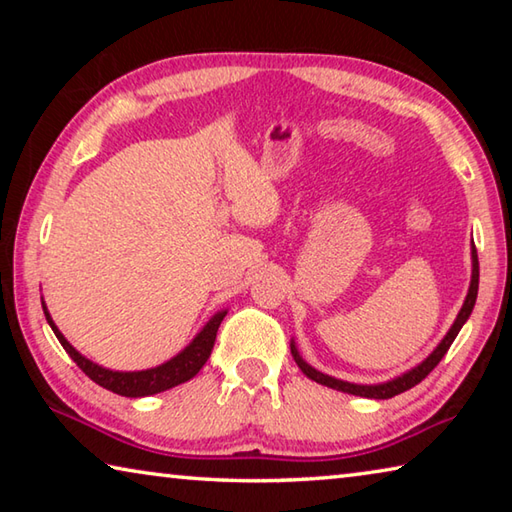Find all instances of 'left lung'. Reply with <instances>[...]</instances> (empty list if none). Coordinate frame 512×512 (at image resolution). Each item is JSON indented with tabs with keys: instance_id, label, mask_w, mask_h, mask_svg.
I'll return each instance as SVG.
<instances>
[{
	"instance_id": "1",
	"label": "left lung",
	"mask_w": 512,
	"mask_h": 512,
	"mask_svg": "<svg viewBox=\"0 0 512 512\" xmlns=\"http://www.w3.org/2000/svg\"><path fill=\"white\" fill-rule=\"evenodd\" d=\"M476 293H479V257H476V248H472V282H470V291H467V298L463 302L461 311H458V316L454 320L452 329H449L447 336L436 350H433L427 359H424L418 368H413L409 372H404L402 377H397L393 381H386V384H377V386H361V384H350V381H341V379H334L329 375H323V372H318L316 368H311L309 363L300 357L296 345L291 343V354L293 359H296L298 368L305 372L309 379H314L316 384H323L327 388H334V391H341V393H348V395H359V397H370V400H388V397H395L404 391H409L415 384H420V381L429 375V372L438 366L440 359L445 357L449 345L454 343V339L461 332V327L465 325V320L470 318L472 309H474V302H476Z\"/></svg>"
}]
</instances>
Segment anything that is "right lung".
<instances>
[{
	"mask_svg": "<svg viewBox=\"0 0 512 512\" xmlns=\"http://www.w3.org/2000/svg\"><path fill=\"white\" fill-rule=\"evenodd\" d=\"M42 309H45L47 323L51 325V329H54L56 339L60 341V345H63L69 357L74 359L76 366H79L85 375L94 381V384H99L103 388H108V391L124 397H146V395L169 391V388L185 384V381L198 375V370H201L205 366V361L210 359L214 341H216V332H219V325L225 316V311H219V314H216L210 323L201 329V334H198L196 339L178 354V357L162 363V366L151 368V370H140V372H115V370H106L97 366V363H92L90 359H85L83 354L76 352L72 345L67 343L65 336L58 332V327L54 325V320H51L47 307L42 305Z\"/></svg>",
	"mask_w": 512,
	"mask_h": 512,
	"instance_id": "right-lung-1",
	"label": "right lung"
}]
</instances>
